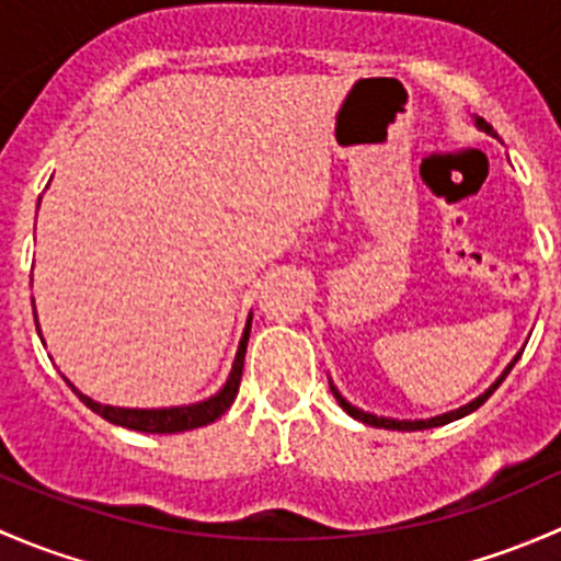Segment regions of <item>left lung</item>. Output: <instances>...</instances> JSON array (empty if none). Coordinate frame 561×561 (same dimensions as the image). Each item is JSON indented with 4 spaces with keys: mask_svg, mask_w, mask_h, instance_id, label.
Masks as SVG:
<instances>
[{
    "mask_svg": "<svg viewBox=\"0 0 561 561\" xmlns=\"http://www.w3.org/2000/svg\"><path fill=\"white\" fill-rule=\"evenodd\" d=\"M474 124H478V127L483 129V133L494 135V127H491V124L485 122V118L474 116ZM518 358H522V353H518L516 358L511 360V366H507V369L502 371V375H500V380H496L494 386H491L489 390H485V393H480L478 399H472V401H469V404L458 407V410H454V412H445V415H437V417H426V421H396V417H377V415H371V412H364V410H358V407H353V404H350V401L344 399V396L339 393L336 388H333V382H331V390H333V396H336L339 407H342V410L347 412L350 417H355V421L366 423V426H375V428H396V432H421V428L445 426V423H450V421H458V417H463V415H469V412H474V410H478V407L483 404V401L489 399V396L494 393V390L502 386V380H505V377L511 375V369H513V366H516V360H518Z\"/></svg>",
    "mask_w": 561,
    "mask_h": 561,
    "instance_id": "left-lung-1",
    "label": "left lung"
}]
</instances>
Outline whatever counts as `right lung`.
<instances>
[{
  "mask_svg": "<svg viewBox=\"0 0 561 561\" xmlns=\"http://www.w3.org/2000/svg\"><path fill=\"white\" fill-rule=\"evenodd\" d=\"M249 325H252V317L247 320L244 336L239 342V353H236L233 369H230L228 382H225L219 393H214L211 399L197 401V404L186 407H162V410H127V407H111L100 404V401L89 399L81 390L72 386L70 380H65L67 386L76 390L78 399L89 407L92 412H98L100 417H105L107 423H116V426L133 428V432H146V434H179L190 432V428H201L214 423L217 417H222L230 410V404L239 396L241 386V371H244V355H247V342H249Z\"/></svg>",
  "mask_w": 561,
  "mask_h": 561,
  "instance_id": "right-lung-1",
  "label": "right lung"
}]
</instances>
